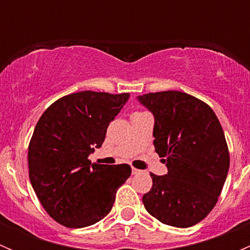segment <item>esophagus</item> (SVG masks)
Listing matches in <instances>:
<instances>
[{
  "label": "esophagus",
  "instance_id": "1",
  "mask_svg": "<svg viewBox=\"0 0 250 250\" xmlns=\"http://www.w3.org/2000/svg\"><path fill=\"white\" fill-rule=\"evenodd\" d=\"M140 170L139 169H135V168H132V174L133 175H137V174H139Z\"/></svg>",
  "mask_w": 250,
  "mask_h": 250
}]
</instances>
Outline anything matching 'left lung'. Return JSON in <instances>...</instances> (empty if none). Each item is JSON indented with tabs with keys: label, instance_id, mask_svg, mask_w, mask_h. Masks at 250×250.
<instances>
[{
	"label": "left lung",
	"instance_id": "1",
	"mask_svg": "<svg viewBox=\"0 0 250 250\" xmlns=\"http://www.w3.org/2000/svg\"><path fill=\"white\" fill-rule=\"evenodd\" d=\"M155 118L153 145L168 173L152 178L146 210L166 225L190 228L214 208L230 167L228 144L214 111L178 90L137 97Z\"/></svg>",
	"mask_w": 250,
	"mask_h": 250
}]
</instances>
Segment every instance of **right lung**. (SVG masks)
Wrapping results in <instances>:
<instances>
[{
	"instance_id": "right-lung-1",
	"label": "right lung",
	"mask_w": 250,
	"mask_h": 250,
	"mask_svg": "<svg viewBox=\"0 0 250 250\" xmlns=\"http://www.w3.org/2000/svg\"><path fill=\"white\" fill-rule=\"evenodd\" d=\"M129 99L128 93L85 90L60 98L44 111L29 145V176L42 207L57 223L81 229L110 213L128 165H92L106 129Z\"/></svg>"
}]
</instances>
